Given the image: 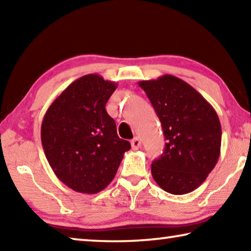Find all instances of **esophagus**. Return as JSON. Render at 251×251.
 Listing matches in <instances>:
<instances>
[{
	"label": "esophagus",
	"instance_id": "esophagus-1",
	"mask_svg": "<svg viewBox=\"0 0 251 251\" xmlns=\"http://www.w3.org/2000/svg\"><path fill=\"white\" fill-rule=\"evenodd\" d=\"M130 144H131V148H133L134 151H137L138 148L141 147V141H139L138 137H135V138L131 139Z\"/></svg>",
	"mask_w": 251,
	"mask_h": 251
}]
</instances>
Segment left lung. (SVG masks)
<instances>
[{"label": "left lung", "mask_w": 251, "mask_h": 251, "mask_svg": "<svg viewBox=\"0 0 251 251\" xmlns=\"http://www.w3.org/2000/svg\"><path fill=\"white\" fill-rule=\"evenodd\" d=\"M161 123L164 152L152 161L151 175L161 189L184 195L201 186L217 164L222 126L214 107L185 80L173 75L142 80Z\"/></svg>", "instance_id": "8db88e82"}]
</instances>
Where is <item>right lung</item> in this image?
<instances>
[{
    "label": "right lung",
    "instance_id": "right-lung-1",
    "mask_svg": "<svg viewBox=\"0 0 251 251\" xmlns=\"http://www.w3.org/2000/svg\"><path fill=\"white\" fill-rule=\"evenodd\" d=\"M116 87L99 74L84 75L56 97L42 122L41 141L50 166L77 193L106 188L130 150L105 109Z\"/></svg>",
    "mask_w": 251,
    "mask_h": 251
}]
</instances>
